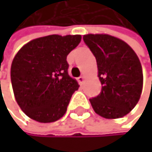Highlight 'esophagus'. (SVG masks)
Segmentation results:
<instances>
[{
  "mask_svg": "<svg viewBox=\"0 0 152 152\" xmlns=\"http://www.w3.org/2000/svg\"><path fill=\"white\" fill-rule=\"evenodd\" d=\"M77 79H78V82H79L80 84H82V83H83V81H84V79H85V77L82 75H80V77H79Z\"/></svg>",
  "mask_w": 152,
  "mask_h": 152,
  "instance_id": "esophagus-1",
  "label": "esophagus"
}]
</instances>
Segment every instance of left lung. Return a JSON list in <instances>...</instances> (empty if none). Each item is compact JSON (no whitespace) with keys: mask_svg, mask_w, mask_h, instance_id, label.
<instances>
[{"mask_svg":"<svg viewBox=\"0 0 152 152\" xmlns=\"http://www.w3.org/2000/svg\"><path fill=\"white\" fill-rule=\"evenodd\" d=\"M85 44L96 60L101 92L90 98L95 112L105 118H119L140 100L143 74L140 59L124 41L108 34H86Z\"/></svg>","mask_w":152,"mask_h":152,"instance_id":"left-lung-1","label":"left lung"}]
</instances>
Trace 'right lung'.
Instances as JSON below:
<instances>
[{
    "label": "right lung",
    "mask_w": 152,
    "mask_h": 152,
    "mask_svg": "<svg viewBox=\"0 0 152 152\" xmlns=\"http://www.w3.org/2000/svg\"><path fill=\"white\" fill-rule=\"evenodd\" d=\"M81 35L52 34L30 41L14 56L11 80L17 103L34 120L54 122L66 112L78 83L68 75L67 55Z\"/></svg>",
    "instance_id": "add662e5"
}]
</instances>
